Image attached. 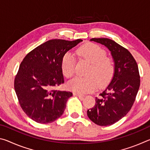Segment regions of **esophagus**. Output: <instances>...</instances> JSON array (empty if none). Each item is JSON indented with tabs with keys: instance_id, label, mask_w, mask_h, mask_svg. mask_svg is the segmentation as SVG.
I'll list each match as a JSON object with an SVG mask.
<instances>
[{
	"instance_id": "1",
	"label": "esophagus",
	"mask_w": 150,
	"mask_h": 150,
	"mask_svg": "<svg viewBox=\"0 0 150 150\" xmlns=\"http://www.w3.org/2000/svg\"><path fill=\"white\" fill-rule=\"evenodd\" d=\"M73 95H74L75 96H79V97H81V98H83V96H84V95H82V94L77 93H73Z\"/></svg>"
}]
</instances>
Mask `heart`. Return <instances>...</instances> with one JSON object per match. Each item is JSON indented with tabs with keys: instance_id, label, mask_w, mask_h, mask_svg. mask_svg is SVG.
Listing matches in <instances>:
<instances>
[{
	"instance_id": "obj_1",
	"label": "heart",
	"mask_w": 150,
	"mask_h": 150,
	"mask_svg": "<svg viewBox=\"0 0 150 150\" xmlns=\"http://www.w3.org/2000/svg\"><path fill=\"white\" fill-rule=\"evenodd\" d=\"M77 54L90 63L87 77H77L69 83L71 90L78 93L91 92L97 87L106 85L110 82L115 73L114 61L106 57V51L98 45L85 44L77 50ZM75 57L71 53L67 52L62 60V70L66 77L71 78L75 73Z\"/></svg>"
}]
</instances>
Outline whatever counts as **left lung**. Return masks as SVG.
<instances>
[{
    "label": "left lung",
    "instance_id": "1",
    "mask_svg": "<svg viewBox=\"0 0 150 150\" xmlns=\"http://www.w3.org/2000/svg\"><path fill=\"white\" fill-rule=\"evenodd\" d=\"M111 52L115 70L111 82L87 110L91 121L99 126H110L120 120L132 106L140 85L138 67L129 51L108 38H92Z\"/></svg>",
    "mask_w": 150,
    "mask_h": 150
}]
</instances>
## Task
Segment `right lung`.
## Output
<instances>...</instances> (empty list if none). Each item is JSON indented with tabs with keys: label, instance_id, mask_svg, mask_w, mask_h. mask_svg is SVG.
<instances>
[{
	"label": "right lung",
	"instance_id": "1",
	"mask_svg": "<svg viewBox=\"0 0 150 150\" xmlns=\"http://www.w3.org/2000/svg\"><path fill=\"white\" fill-rule=\"evenodd\" d=\"M82 41L50 40L28 53L20 63L14 89L22 109L32 120L51 123L63 114L73 93L56 89L64 83L62 60Z\"/></svg>",
	"mask_w": 150,
	"mask_h": 150
}]
</instances>
